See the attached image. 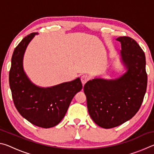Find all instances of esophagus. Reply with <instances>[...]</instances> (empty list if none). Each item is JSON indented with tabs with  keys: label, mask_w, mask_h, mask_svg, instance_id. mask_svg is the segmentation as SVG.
<instances>
[{
	"label": "esophagus",
	"mask_w": 154,
	"mask_h": 154,
	"mask_svg": "<svg viewBox=\"0 0 154 154\" xmlns=\"http://www.w3.org/2000/svg\"><path fill=\"white\" fill-rule=\"evenodd\" d=\"M89 79H90V77L86 75H83V76H82V77H81V81H82V83L83 85H84Z\"/></svg>",
	"instance_id": "1"
}]
</instances>
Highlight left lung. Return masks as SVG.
Returning <instances> with one entry per match:
<instances>
[{"label": "left lung", "instance_id": "8db88e82", "mask_svg": "<svg viewBox=\"0 0 154 154\" xmlns=\"http://www.w3.org/2000/svg\"><path fill=\"white\" fill-rule=\"evenodd\" d=\"M116 40L121 43V58L127 71L116 79L95 78L83 87L91 118L107 129L124 124L137 113L147 84L144 51L129 36Z\"/></svg>", "mask_w": 154, "mask_h": 154}]
</instances>
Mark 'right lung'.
<instances>
[{
	"label": "right lung",
	"instance_id": "right-lung-1",
	"mask_svg": "<svg viewBox=\"0 0 154 154\" xmlns=\"http://www.w3.org/2000/svg\"><path fill=\"white\" fill-rule=\"evenodd\" d=\"M37 33L27 35L15 48L9 71V85L17 110L36 126L48 128L58 124L66 114L72 98L82 89L79 78L50 88L36 86L23 68L28 43Z\"/></svg>",
	"mask_w": 154,
	"mask_h": 154
}]
</instances>
